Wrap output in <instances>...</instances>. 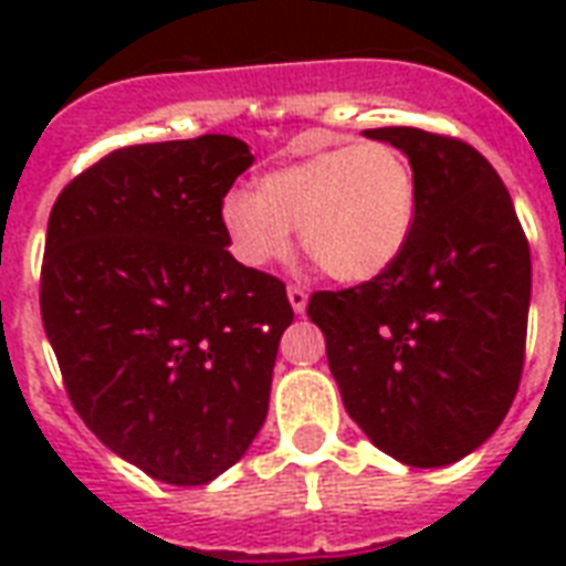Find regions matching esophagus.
<instances>
[{
    "label": "esophagus",
    "mask_w": 566,
    "mask_h": 566,
    "mask_svg": "<svg viewBox=\"0 0 566 566\" xmlns=\"http://www.w3.org/2000/svg\"><path fill=\"white\" fill-rule=\"evenodd\" d=\"M287 300H291L293 311L302 314L305 305H308V293H305V287H300V284H287Z\"/></svg>",
    "instance_id": "obj_1"
}]
</instances>
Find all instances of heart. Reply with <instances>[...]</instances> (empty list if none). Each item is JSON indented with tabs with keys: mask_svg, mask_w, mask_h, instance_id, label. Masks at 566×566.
Instances as JSON below:
<instances>
[{
	"mask_svg": "<svg viewBox=\"0 0 566 566\" xmlns=\"http://www.w3.org/2000/svg\"><path fill=\"white\" fill-rule=\"evenodd\" d=\"M231 252L266 266L291 252L300 231L305 255L337 282H370L402 255L417 220L411 161L385 140L311 149L266 172L258 193L222 196Z\"/></svg>",
	"mask_w": 566,
	"mask_h": 566,
	"instance_id": "heart-1",
	"label": "heart"
}]
</instances>
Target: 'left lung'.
<instances>
[{
    "label": "left lung",
    "instance_id": "left-lung-1",
    "mask_svg": "<svg viewBox=\"0 0 566 566\" xmlns=\"http://www.w3.org/2000/svg\"><path fill=\"white\" fill-rule=\"evenodd\" d=\"M408 155L417 220L385 273L317 291L308 317L349 417L408 467L452 464L505 420L526 361L532 252L479 149L422 128H370Z\"/></svg>",
    "mask_w": 566,
    "mask_h": 566
}]
</instances>
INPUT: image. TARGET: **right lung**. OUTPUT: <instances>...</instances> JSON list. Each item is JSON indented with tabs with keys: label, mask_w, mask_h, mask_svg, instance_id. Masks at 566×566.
Masks as SVG:
<instances>
[{
	"label": "right lung",
	"mask_w": 566,
	"mask_h": 566,
	"mask_svg": "<svg viewBox=\"0 0 566 566\" xmlns=\"http://www.w3.org/2000/svg\"><path fill=\"white\" fill-rule=\"evenodd\" d=\"M252 161L229 135L126 146L49 213L40 314L66 396L111 452L179 488L255 440L293 323L282 279L234 261L222 229Z\"/></svg>",
	"instance_id": "obj_1"
}]
</instances>
